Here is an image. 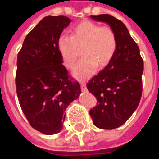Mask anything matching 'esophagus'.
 <instances>
[{
	"mask_svg": "<svg viewBox=\"0 0 159 159\" xmlns=\"http://www.w3.org/2000/svg\"><path fill=\"white\" fill-rule=\"evenodd\" d=\"M81 89H82V91L83 92H87V87H86V83H84V82H81Z\"/></svg>",
	"mask_w": 159,
	"mask_h": 159,
	"instance_id": "obj_1",
	"label": "esophagus"
}]
</instances>
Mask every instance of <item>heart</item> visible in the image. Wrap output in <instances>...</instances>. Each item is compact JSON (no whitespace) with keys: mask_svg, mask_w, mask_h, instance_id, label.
<instances>
[{"mask_svg":"<svg viewBox=\"0 0 159 159\" xmlns=\"http://www.w3.org/2000/svg\"><path fill=\"white\" fill-rule=\"evenodd\" d=\"M82 48L83 57L73 70L77 79H86L97 70L107 66L113 59L117 39L109 26H101L95 22H81L72 30L71 35H61L57 40V49L65 67L73 68Z\"/></svg>","mask_w":159,"mask_h":159,"instance_id":"1","label":"heart"}]
</instances>
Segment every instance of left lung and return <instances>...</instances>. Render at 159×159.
Masks as SVG:
<instances>
[{"label":"left lung","mask_w":159,"mask_h":159,"mask_svg":"<svg viewBox=\"0 0 159 159\" xmlns=\"http://www.w3.org/2000/svg\"><path fill=\"white\" fill-rule=\"evenodd\" d=\"M90 17L107 23L117 39L113 59L87 84L89 91L97 99V105L89 111L94 125L101 129H114L122 126L139 106L144 62L123 22L109 14Z\"/></svg>","instance_id":"obj_1"}]
</instances>
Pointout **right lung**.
Segmentation results:
<instances>
[{"label":"right lung","mask_w":159,"mask_h":159,"mask_svg":"<svg viewBox=\"0 0 159 159\" xmlns=\"http://www.w3.org/2000/svg\"><path fill=\"white\" fill-rule=\"evenodd\" d=\"M71 20L47 16L25 37L17 57L16 91L30 125L42 134H58L66 107L79 97L78 82L70 78L63 64L57 40Z\"/></svg>","instance_id":"obj_1"}]
</instances>
